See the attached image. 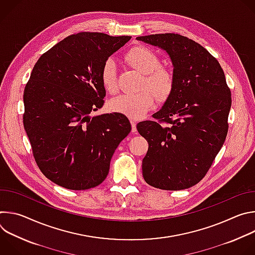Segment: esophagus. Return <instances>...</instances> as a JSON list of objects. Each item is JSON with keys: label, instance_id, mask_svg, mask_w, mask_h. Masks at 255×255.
Returning <instances> with one entry per match:
<instances>
[{"label": "esophagus", "instance_id": "obj_1", "mask_svg": "<svg viewBox=\"0 0 255 255\" xmlns=\"http://www.w3.org/2000/svg\"><path fill=\"white\" fill-rule=\"evenodd\" d=\"M130 123H131V127H132V132H136V124H137L136 121L133 120V119H131Z\"/></svg>", "mask_w": 255, "mask_h": 255}]
</instances>
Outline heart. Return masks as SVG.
I'll return each instance as SVG.
<instances>
[{"label": "heart", "mask_w": 255, "mask_h": 255, "mask_svg": "<svg viewBox=\"0 0 255 255\" xmlns=\"http://www.w3.org/2000/svg\"><path fill=\"white\" fill-rule=\"evenodd\" d=\"M126 62L144 75L141 92L133 95H121L112 99L109 107L112 111L130 118H139L147 113L154 104V96L158 101H165L174 89V77L170 69L159 65L158 56L149 48L139 45L131 48L125 55ZM101 83L105 91L115 94L118 91L116 63L107 59L101 69Z\"/></svg>", "instance_id": "1"}]
</instances>
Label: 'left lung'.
I'll use <instances>...</instances> for the list:
<instances>
[{
    "label": "left lung",
    "instance_id": "obj_1",
    "mask_svg": "<svg viewBox=\"0 0 255 255\" xmlns=\"http://www.w3.org/2000/svg\"><path fill=\"white\" fill-rule=\"evenodd\" d=\"M137 40L164 49L173 65L174 89L154 121L136 128L148 142L142 160L151 187L179 191L201 181L228 133L231 92L218 60L201 44L174 33Z\"/></svg>",
    "mask_w": 255,
    "mask_h": 255
}]
</instances>
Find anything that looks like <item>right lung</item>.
Instances as JSON below:
<instances>
[{"instance_id":"right-lung-1","label":"right lung","mask_w":255,"mask_h":255,"mask_svg":"<svg viewBox=\"0 0 255 255\" xmlns=\"http://www.w3.org/2000/svg\"><path fill=\"white\" fill-rule=\"evenodd\" d=\"M130 38L71 34L32 69L23 95L24 128L39 169L62 188L81 191L102 184L119 143L131 131L123 114L90 117L105 103L104 62Z\"/></svg>"}]
</instances>
